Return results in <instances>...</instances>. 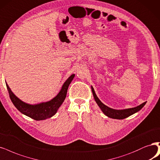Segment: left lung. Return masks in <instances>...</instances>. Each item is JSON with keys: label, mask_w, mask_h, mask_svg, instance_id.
Here are the masks:
<instances>
[{"label": "left lung", "mask_w": 160, "mask_h": 160, "mask_svg": "<svg viewBox=\"0 0 160 160\" xmlns=\"http://www.w3.org/2000/svg\"><path fill=\"white\" fill-rule=\"evenodd\" d=\"M91 90H92L95 100L97 103L98 106L101 109L102 112L106 116H107L108 117L114 118V119L121 120V119L127 118L130 117V116H131L132 114L138 112L140 110H141L143 107H144V106L146 103V102H144V103L140 104L139 106H137L136 107L131 108H126L123 110H116L106 106L105 104H104L100 100H99V98L97 97L96 93L94 91V89H93V87L92 86H91Z\"/></svg>", "instance_id": "8db88e82"}]
</instances>
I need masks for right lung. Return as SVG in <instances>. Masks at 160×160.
I'll return each instance as SVG.
<instances>
[{"instance_id": "right-lung-1", "label": "right lung", "mask_w": 160, "mask_h": 160, "mask_svg": "<svg viewBox=\"0 0 160 160\" xmlns=\"http://www.w3.org/2000/svg\"><path fill=\"white\" fill-rule=\"evenodd\" d=\"M74 77L75 74L71 75L65 81L58 94L53 98L52 100L35 104H28L21 101L11 91L7 82L6 85L11 101H12L15 107L21 113L36 120H42L51 118L53 115L56 114L58 108L62 105L65 100L66 95H67L68 87L73 79Z\"/></svg>"}]
</instances>
